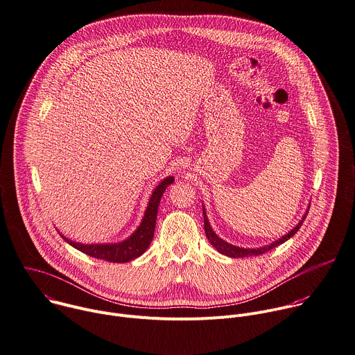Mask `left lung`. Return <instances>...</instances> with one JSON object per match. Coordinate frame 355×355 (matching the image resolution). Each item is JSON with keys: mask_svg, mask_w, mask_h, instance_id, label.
<instances>
[{"mask_svg": "<svg viewBox=\"0 0 355 355\" xmlns=\"http://www.w3.org/2000/svg\"><path fill=\"white\" fill-rule=\"evenodd\" d=\"M309 210V209H308ZM308 210H306V213L304 214V217H302V220L288 232V234H286L284 237H282L280 240H277V241H275V243H272L270 245H266V247H262V248H240V247H235V245H231V244H228V243H225V241H223L221 239H218L217 235L214 234V231L211 230V227H210V224H209V220H207V216H206V211H205V209H203V221H205V232H206V237H207V240H209V243L220 252V254H223V255H225V257H230V258H245V257H258V255H262V254H265V252H268V251H270V250H273V248H276L277 245H280V244H283V243H286L288 239H291L293 235L300 230V227L302 225V223H304V220H305V217H306V214H308Z\"/></svg>", "mask_w": 355, "mask_h": 355, "instance_id": "obj_1", "label": "left lung"}]
</instances>
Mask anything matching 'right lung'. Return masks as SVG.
Returning a JSON list of instances; mask_svg holds the SVG:
<instances>
[{
	"instance_id": "obj_1",
	"label": "right lung",
	"mask_w": 355,
	"mask_h": 355,
	"mask_svg": "<svg viewBox=\"0 0 355 355\" xmlns=\"http://www.w3.org/2000/svg\"><path fill=\"white\" fill-rule=\"evenodd\" d=\"M174 178L173 177H167L166 180H163L159 187L155 189V192L150 196L145 217L141 223V225L138 227V230L131 235L130 239H127L123 243L118 244H96V245H83V244H78L73 241H69L68 239H65L62 234H60L61 237L73 248H76L78 251L96 258V259H103L107 262H112V263H125L130 262L138 257H141L148 247L150 245L153 235H155V227H156V218H157V207L160 203V199L166 191V188L173 184Z\"/></svg>"
}]
</instances>
